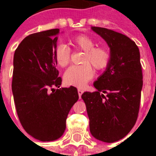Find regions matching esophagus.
<instances>
[{
	"label": "esophagus",
	"mask_w": 156,
	"mask_h": 156,
	"mask_svg": "<svg viewBox=\"0 0 156 156\" xmlns=\"http://www.w3.org/2000/svg\"><path fill=\"white\" fill-rule=\"evenodd\" d=\"M84 92V90H83V89H81V88H79V89H78V95H79V97L81 98V95H83V93Z\"/></svg>",
	"instance_id": "obj_1"
}]
</instances>
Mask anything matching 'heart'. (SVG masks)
I'll use <instances>...</instances> for the list:
<instances>
[{
    "label": "heart",
    "mask_w": 156,
    "mask_h": 156,
    "mask_svg": "<svg viewBox=\"0 0 156 156\" xmlns=\"http://www.w3.org/2000/svg\"><path fill=\"white\" fill-rule=\"evenodd\" d=\"M69 44L75 49L84 52L82 66H71L66 71L64 80L66 84L83 87L93 78L94 70H104L111 61V52L107 47H95V41L87 35H80L72 38ZM53 57L60 67H66L70 61V52L62 44L53 48Z\"/></svg>",
    "instance_id": "obj_1"
}]
</instances>
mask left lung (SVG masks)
Returning a JSON list of instances; mask_svg holds the SVG:
<instances>
[{"instance_id":"8db88e82","label":"left lung","mask_w":156,"mask_h":156,"mask_svg":"<svg viewBox=\"0 0 156 156\" xmlns=\"http://www.w3.org/2000/svg\"><path fill=\"white\" fill-rule=\"evenodd\" d=\"M107 42L111 61L94 83L97 90L84 92L94 138L114 143L126 137L138 118L143 88V72L138 46L126 35L107 28L91 27Z\"/></svg>"}]
</instances>
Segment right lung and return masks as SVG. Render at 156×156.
<instances>
[{
  "label": "right lung",
  "instance_id": "add662e5",
  "mask_svg": "<svg viewBox=\"0 0 156 156\" xmlns=\"http://www.w3.org/2000/svg\"><path fill=\"white\" fill-rule=\"evenodd\" d=\"M59 30L28 35L13 56L12 91L18 118L27 133L42 142L62 136L69 110L78 100L76 87L60 88L62 80L53 57Z\"/></svg>",
  "mask_w": 156,
  "mask_h": 156
}]
</instances>
